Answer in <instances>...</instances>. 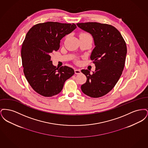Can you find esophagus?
<instances>
[{
  "label": "esophagus",
  "instance_id": "esophagus-1",
  "mask_svg": "<svg viewBox=\"0 0 148 148\" xmlns=\"http://www.w3.org/2000/svg\"><path fill=\"white\" fill-rule=\"evenodd\" d=\"M74 71H75V74H79L81 73V71H80V69H75L74 70Z\"/></svg>",
  "mask_w": 148,
  "mask_h": 148
}]
</instances>
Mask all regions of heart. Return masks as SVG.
Instances as JSON below:
<instances>
[{
	"instance_id": "b5f03b06",
	"label": "heart",
	"mask_w": 148,
	"mask_h": 148,
	"mask_svg": "<svg viewBox=\"0 0 148 148\" xmlns=\"http://www.w3.org/2000/svg\"><path fill=\"white\" fill-rule=\"evenodd\" d=\"M83 35H89V34H83Z\"/></svg>"
}]
</instances>
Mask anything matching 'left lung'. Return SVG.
I'll list each match as a JSON object with an SVG mask.
<instances>
[{"label":"left lung","mask_w":148,"mask_h":148,"mask_svg":"<svg viewBox=\"0 0 148 148\" xmlns=\"http://www.w3.org/2000/svg\"><path fill=\"white\" fill-rule=\"evenodd\" d=\"M77 25L92 35L95 45L90 59L95 71H81L87 78L81 89L92 98L101 97L112 90L122 74L127 56L126 43L112 25L97 22L77 23Z\"/></svg>","instance_id":"obj_1"}]
</instances>
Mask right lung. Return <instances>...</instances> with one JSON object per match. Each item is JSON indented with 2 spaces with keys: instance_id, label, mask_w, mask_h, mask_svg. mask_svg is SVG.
I'll list each match as a JSON object with an SVG mask.
<instances>
[{
  "instance_id": "1",
  "label": "right lung",
  "mask_w": 148,
  "mask_h": 148,
  "mask_svg": "<svg viewBox=\"0 0 148 148\" xmlns=\"http://www.w3.org/2000/svg\"><path fill=\"white\" fill-rule=\"evenodd\" d=\"M76 28L73 23L48 21L36 24L27 33L21 47L23 71L29 84L40 95L50 97L59 94L65 82L74 75L71 68L53 65L50 54L59 49L61 39Z\"/></svg>"
}]
</instances>
